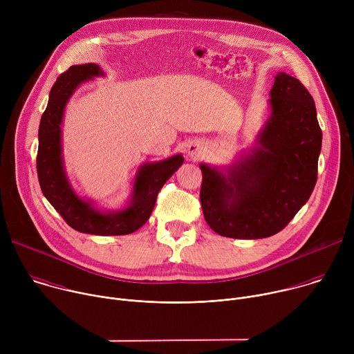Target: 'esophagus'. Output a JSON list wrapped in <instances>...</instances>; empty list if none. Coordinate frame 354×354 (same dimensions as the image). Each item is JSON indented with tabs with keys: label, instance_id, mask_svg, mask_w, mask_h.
Listing matches in <instances>:
<instances>
[{
	"label": "esophagus",
	"instance_id": "esophagus-1",
	"mask_svg": "<svg viewBox=\"0 0 354 354\" xmlns=\"http://www.w3.org/2000/svg\"><path fill=\"white\" fill-rule=\"evenodd\" d=\"M205 151H206V147H205V144H203V142L194 141V142H192V144L189 145V148H187V154H189V157H192V158L197 160V158H200V157H203Z\"/></svg>",
	"mask_w": 354,
	"mask_h": 354
}]
</instances>
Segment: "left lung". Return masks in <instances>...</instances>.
Segmentation results:
<instances>
[{
  "label": "left lung",
  "instance_id": "obj_1",
  "mask_svg": "<svg viewBox=\"0 0 354 354\" xmlns=\"http://www.w3.org/2000/svg\"><path fill=\"white\" fill-rule=\"evenodd\" d=\"M270 95L262 148L228 175L200 165L201 209L209 227L223 236L259 239L280 232L315 187L322 131L314 99L284 73L276 75Z\"/></svg>",
  "mask_w": 354,
  "mask_h": 354
}]
</instances>
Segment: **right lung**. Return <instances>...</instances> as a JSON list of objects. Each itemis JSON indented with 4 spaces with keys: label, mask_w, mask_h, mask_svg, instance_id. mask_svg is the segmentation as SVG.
Masks as SVG:
<instances>
[{
    "label": "right lung",
    "mask_w": 354,
    "mask_h": 354,
    "mask_svg": "<svg viewBox=\"0 0 354 354\" xmlns=\"http://www.w3.org/2000/svg\"><path fill=\"white\" fill-rule=\"evenodd\" d=\"M102 74L93 64L71 66L52 86L48 104L39 126L36 169L40 189L64 221L74 230L93 235H126L137 231L149 218L164 183L183 164L182 156L144 165L136 178L131 203L118 213H100L71 190L63 171L60 124L64 106L78 84Z\"/></svg>",
    "instance_id": "add662e5"
}]
</instances>
